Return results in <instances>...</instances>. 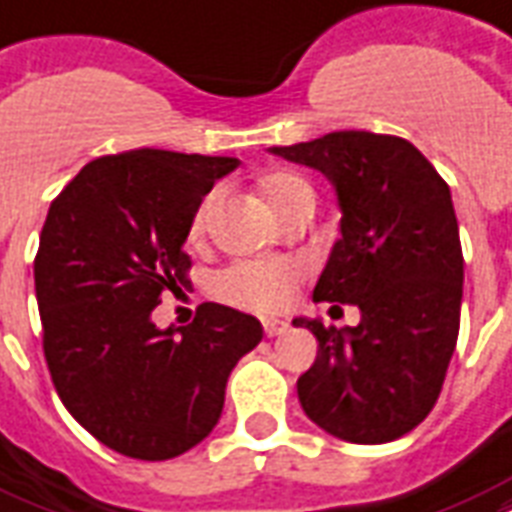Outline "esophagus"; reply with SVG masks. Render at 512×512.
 Segmentation results:
<instances>
[{"label":"esophagus","instance_id":"34e87169","mask_svg":"<svg viewBox=\"0 0 512 512\" xmlns=\"http://www.w3.org/2000/svg\"><path fill=\"white\" fill-rule=\"evenodd\" d=\"M287 322H284V319H273V317H268V319H263V330H265V335H268V338H273V335H284L287 333Z\"/></svg>","mask_w":512,"mask_h":512}]
</instances>
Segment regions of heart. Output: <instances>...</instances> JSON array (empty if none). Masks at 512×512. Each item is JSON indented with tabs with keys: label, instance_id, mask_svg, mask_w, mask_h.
I'll return each mask as SVG.
<instances>
[{
	"label": "heart",
	"instance_id": "obj_1",
	"mask_svg": "<svg viewBox=\"0 0 512 512\" xmlns=\"http://www.w3.org/2000/svg\"><path fill=\"white\" fill-rule=\"evenodd\" d=\"M303 193H311V187L295 174H273L263 182L265 201L271 204L276 214L282 212L295 195ZM217 201H220V190H212L198 204L193 222H190V230L195 236L206 228ZM300 276H303V268L292 260H252V263L230 265L228 271H222L220 279H217V290H220L222 298L236 303V306L273 311V308H282L292 298Z\"/></svg>",
	"mask_w": 512,
	"mask_h": 512
}]
</instances>
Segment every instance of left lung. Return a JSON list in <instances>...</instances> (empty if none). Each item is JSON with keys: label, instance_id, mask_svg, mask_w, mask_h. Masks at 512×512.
Masks as SVG:
<instances>
[{"label": "left lung", "instance_id": "1", "mask_svg": "<svg viewBox=\"0 0 512 512\" xmlns=\"http://www.w3.org/2000/svg\"><path fill=\"white\" fill-rule=\"evenodd\" d=\"M268 152L333 182L341 239L314 300L360 308V325L341 330L292 319L319 343L298 378L300 405L346 443L403 438L438 400L459 335L464 260L451 190L400 136L333 131Z\"/></svg>", "mask_w": 512, "mask_h": 512}]
</instances>
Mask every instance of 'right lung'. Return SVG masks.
Returning <instances> with one entry per match:
<instances>
[{
    "label": "right lung",
    "instance_id": "1",
    "mask_svg": "<svg viewBox=\"0 0 512 512\" xmlns=\"http://www.w3.org/2000/svg\"><path fill=\"white\" fill-rule=\"evenodd\" d=\"M239 158L131 150L80 169L58 193L34 260L42 346L66 411L117 454L163 462L214 429L255 317L204 303L161 327V292L187 282L190 222Z\"/></svg>",
    "mask_w": 512,
    "mask_h": 512
}]
</instances>
